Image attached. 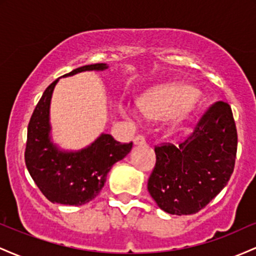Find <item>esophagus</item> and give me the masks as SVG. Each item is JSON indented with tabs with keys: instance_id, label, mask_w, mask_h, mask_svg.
<instances>
[{
	"instance_id": "34e87169",
	"label": "esophagus",
	"mask_w": 256,
	"mask_h": 256,
	"mask_svg": "<svg viewBox=\"0 0 256 256\" xmlns=\"http://www.w3.org/2000/svg\"><path fill=\"white\" fill-rule=\"evenodd\" d=\"M134 144H136V146H143V144H146V138H144V136H142V134H137V136L134 137Z\"/></svg>"
}]
</instances>
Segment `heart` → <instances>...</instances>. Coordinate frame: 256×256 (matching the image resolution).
I'll list each match as a JSON object with an SVG mask.
<instances>
[{
	"instance_id": "heart-1",
	"label": "heart",
	"mask_w": 256,
	"mask_h": 256,
	"mask_svg": "<svg viewBox=\"0 0 256 256\" xmlns=\"http://www.w3.org/2000/svg\"><path fill=\"white\" fill-rule=\"evenodd\" d=\"M198 91L183 84H170L155 88L140 100V107L152 118H170L180 113L198 98ZM122 113L128 118H136L140 114L138 108L122 106ZM180 122L178 120L177 126Z\"/></svg>"
}]
</instances>
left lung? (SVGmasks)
I'll list each match as a JSON object with an SVG mask.
<instances>
[{"instance_id": "8db88e82", "label": "left lung", "mask_w": 256, "mask_h": 256, "mask_svg": "<svg viewBox=\"0 0 256 256\" xmlns=\"http://www.w3.org/2000/svg\"><path fill=\"white\" fill-rule=\"evenodd\" d=\"M148 192L170 214L198 213L228 184L234 168L237 130L230 104H210L177 146H155Z\"/></svg>"}]
</instances>
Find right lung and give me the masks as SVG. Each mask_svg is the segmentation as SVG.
I'll return each mask as SVG.
<instances>
[{
    "label": "right lung",
    "mask_w": 256,
    "mask_h": 256,
    "mask_svg": "<svg viewBox=\"0 0 256 256\" xmlns=\"http://www.w3.org/2000/svg\"><path fill=\"white\" fill-rule=\"evenodd\" d=\"M106 68V64H86L64 76ZM56 83L58 79L46 88L31 116L28 128L25 164L38 189L49 201L52 204L82 206L98 195L112 166L130 152L132 142L122 144L110 134H102L90 146L80 152L58 150L49 138V106Z\"/></svg>",
    "instance_id": "1"
}]
</instances>
